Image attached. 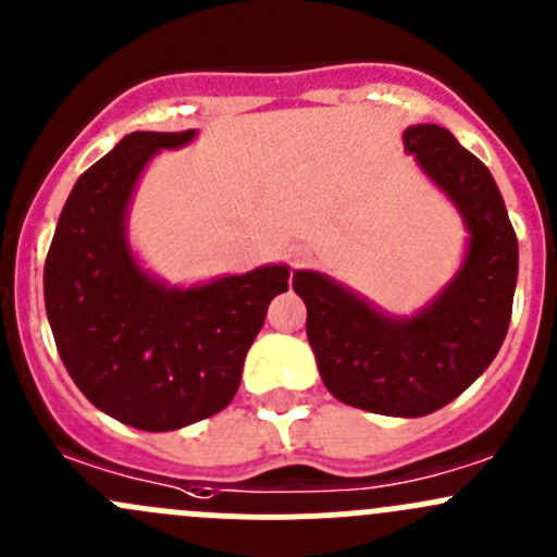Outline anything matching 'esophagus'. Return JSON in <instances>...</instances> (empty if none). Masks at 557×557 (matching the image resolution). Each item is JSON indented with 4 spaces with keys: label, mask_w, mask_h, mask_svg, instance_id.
Segmentation results:
<instances>
[{
    "label": "esophagus",
    "mask_w": 557,
    "mask_h": 557,
    "mask_svg": "<svg viewBox=\"0 0 557 557\" xmlns=\"http://www.w3.org/2000/svg\"><path fill=\"white\" fill-rule=\"evenodd\" d=\"M305 261H307V250H301V247H296V250L290 252V267L299 269V267H305Z\"/></svg>",
    "instance_id": "esophagus-1"
}]
</instances>
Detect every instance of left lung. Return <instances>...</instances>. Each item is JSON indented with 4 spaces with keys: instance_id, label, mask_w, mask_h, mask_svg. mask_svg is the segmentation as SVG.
Returning <instances> with one entry per match:
<instances>
[{
    "instance_id": "8db88e82",
    "label": "left lung",
    "mask_w": 557,
    "mask_h": 557,
    "mask_svg": "<svg viewBox=\"0 0 557 557\" xmlns=\"http://www.w3.org/2000/svg\"><path fill=\"white\" fill-rule=\"evenodd\" d=\"M414 153L458 207L469 250L453 283L414 318H391L318 272H296L307 305V339L320 377L339 401L393 418H423L458 398L496 358L518 283V237L487 166L447 128L404 132Z\"/></svg>"
}]
</instances>
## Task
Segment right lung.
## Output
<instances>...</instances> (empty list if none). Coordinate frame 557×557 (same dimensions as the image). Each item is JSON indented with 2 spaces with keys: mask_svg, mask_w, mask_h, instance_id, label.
<instances>
[{
  "mask_svg": "<svg viewBox=\"0 0 557 557\" xmlns=\"http://www.w3.org/2000/svg\"><path fill=\"white\" fill-rule=\"evenodd\" d=\"M188 132H132L77 177L45 258V310L66 372L97 409L139 431H174L221 412L288 267L194 288L143 272L126 210L145 164Z\"/></svg>",
  "mask_w": 557,
  "mask_h": 557,
  "instance_id": "add662e5",
  "label": "right lung"
}]
</instances>
